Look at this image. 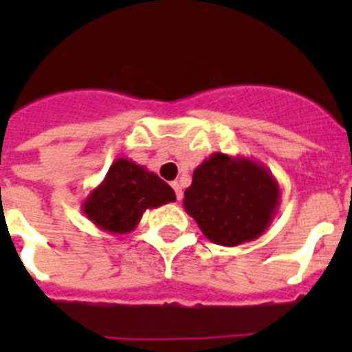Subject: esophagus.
Masks as SVG:
<instances>
[{"label": "esophagus", "mask_w": 352, "mask_h": 352, "mask_svg": "<svg viewBox=\"0 0 352 352\" xmlns=\"http://www.w3.org/2000/svg\"><path fill=\"white\" fill-rule=\"evenodd\" d=\"M172 187H173V190H175V196H177V199H182V196H184V192H182V187H180V184L179 182H172Z\"/></svg>", "instance_id": "34e87169"}]
</instances>
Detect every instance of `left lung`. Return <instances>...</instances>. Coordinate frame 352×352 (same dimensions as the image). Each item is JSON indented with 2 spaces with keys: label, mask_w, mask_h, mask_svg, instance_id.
Masks as SVG:
<instances>
[{
  "label": "left lung",
  "mask_w": 352,
  "mask_h": 352,
  "mask_svg": "<svg viewBox=\"0 0 352 352\" xmlns=\"http://www.w3.org/2000/svg\"><path fill=\"white\" fill-rule=\"evenodd\" d=\"M281 204L278 180L264 163L216 151L194 170L184 209L208 240L236 247L258 239Z\"/></svg>",
  "instance_id": "left-lung-1"
}]
</instances>
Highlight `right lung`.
Listing matches in <instances>:
<instances>
[{"label":"right lung","instance_id":"right-lung-1","mask_svg":"<svg viewBox=\"0 0 352 352\" xmlns=\"http://www.w3.org/2000/svg\"><path fill=\"white\" fill-rule=\"evenodd\" d=\"M175 201L172 187L146 166L117 158L107 175L81 202V212L110 235L131 233L146 209Z\"/></svg>","mask_w":352,"mask_h":352}]
</instances>
